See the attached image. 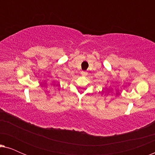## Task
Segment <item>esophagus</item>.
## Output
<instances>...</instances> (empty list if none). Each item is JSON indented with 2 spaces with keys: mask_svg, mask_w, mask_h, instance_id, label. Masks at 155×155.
I'll use <instances>...</instances> for the list:
<instances>
[{
  "mask_svg": "<svg viewBox=\"0 0 155 155\" xmlns=\"http://www.w3.org/2000/svg\"><path fill=\"white\" fill-rule=\"evenodd\" d=\"M81 74H82V76H87V72H85V71H82Z\"/></svg>",
  "mask_w": 155,
  "mask_h": 155,
  "instance_id": "obj_1",
  "label": "esophagus"
}]
</instances>
